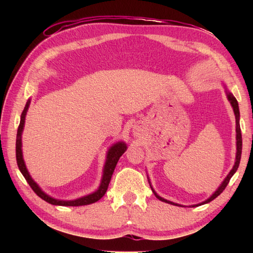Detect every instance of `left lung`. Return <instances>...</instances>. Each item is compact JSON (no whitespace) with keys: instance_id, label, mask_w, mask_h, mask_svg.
Returning <instances> with one entry per match:
<instances>
[{"instance_id":"8db88e82","label":"left lung","mask_w":253,"mask_h":253,"mask_svg":"<svg viewBox=\"0 0 253 253\" xmlns=\"http://www.w3.org/2000/svg\"><path fill=\"white\" fill-rule=\"evenodd\" d=\"M224 88H225V92H226V98H228V100L230 101L231 106H232L233 111H234V115H235V132H237V136H235V139H237V153H235V162H234V165H233L232 169H231L230 172H229V174L226 175V177L224 178V181L221 183V185H220L219 187H217V190H216L215 192H214V193H213L211 196H210V198H209L208 200H205L204 202L199 203V204L191 205L192 208H195V207H199V205L209 203V202H211V201H213L215 198H217V196H219V195L222 193V192L224 191V188H225L226 185H228V184H229L231 177H232L233 175H234V173L237 172V169H238V168H239V164H240V160H241V153H242V136H241V128H240V111H239V104H238L237 99H235V97L232 95V92L229 91V89L226 88L225 84H224ZM147 177H148V176H147ZM148 183H149V185H151V188H152L153 193L155 194L156 198H157L158 200H160V201H162V202H165V203H169V204H172V205H178V207H183V205H181V204L170 202V201L166 200V199H164V198H162V196L158 195V194L156 193V192H155V190H154V188H153L152 184H151V181H149V178H148Z\"/></svg>"}]
</instances>
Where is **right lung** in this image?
<instances>
[{"label":"right lung","mask_w":253,"mask_h":253,"mask_svg":"<svg viewBox=\"0 0 253 253\" xmlns=\"http://www.w3.org/2000/svg\"><path fill=\"white\" fill-rule=\"evenodd\" d=\"M31 100L27 101V105H25L24 109L22 111V115H21L20 119V125L18 128V134H16V145H15V153H16V163H18L20 172L22 173L24 178L27 179L29 185L31 186L32 190L36 192L38 196H40L42 200H44L45 202H48L52 205H61V207H80V205H88L91 203H95L97 201H99L102 196L105 195L107 188H108L110 178L113 176L114 169L116 168L117 162L124 153L126 152L127 145L125 142H117L115 143L113 146H110L108 152H107L106 155V162L104 165V169H102V177L100 181V185L97 188L95 192L92 193L81 196L79 199L76 200H58L54 199L52 196H50L41 190V187L38 185L37 182L31 177L29 170L25 166V163L23 160V153H22V132L24 128V123H25V116H27L29 106Z\"/></svg>","instance_id":"obj_1"}]
</instances>
